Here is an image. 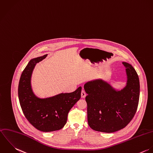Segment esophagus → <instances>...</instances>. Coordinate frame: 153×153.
<instances>
[{
    "mask_svg": "<svg viewBox=\"0 0 153 153\" xmlns=\"http://www.w3.org/2000/svg\"><path fill=\"white\" fill-rule=\"evenodd\" d=\"M81 98H85V97H86V93H85V92L84 91V90H82V91H81Z\"/></svg>",
    "mask_w": 153,
    "mask_h": 153,
    "instance_id": "obj_1",
    "label": "esophagus"
}]
</instances>
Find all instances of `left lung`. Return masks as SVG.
<instances>
[{
  "instance_id": "1",
  "label": "left lung",
  "mask_w": 153,
  "mask_h": 153,
  "mask_svg": "<svg viewBox=\"0 0 153 153\" xmlns=\"http://www.w3.org/2000/svg\"><path fill=\"white\" fill-rule=\"evenodd\" d=\"M126 83L115 88L102 78L93 79L84 85L88 94L87 119L94 131L111 133L124 128L134 117L139 102L140 80L133 66L125 62Z\"/></svg>"
}]
</instances>
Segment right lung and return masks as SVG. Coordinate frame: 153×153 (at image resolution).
<instances>
[{
	"label": "right lung",
	"mask_w": 153,
	"mask_h": 153,
	"mask_svg": "<svg viewBox=\"0 0 153 153\" xmlns=\"http://www.w3.org/2000/svg\"><path fill=\"white\" fill-rule=\"evenodd\" d=\"M48 54L30 60L23 71L18 85V97L22 110L29 122L43 132L57 131L65 125L71 108L81 98V87L69 93L40 98L33 92L31 76L36 64Z\"/></svg>",
	"instance_id": "add662e5"
}]
</instances>
